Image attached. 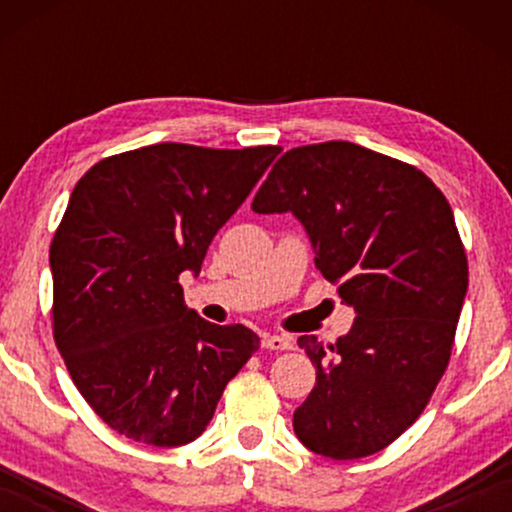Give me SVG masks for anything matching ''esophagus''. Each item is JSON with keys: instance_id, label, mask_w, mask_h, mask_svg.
Wrapping results in <instances>:
<instances>
[{"instance_id": "esophagus-1", "label": "esophagus", "mask_w": 512, "mask_h": 512, "mask_svg": "<svg viewBox=\"0 0 512 512\" xmlns=\"http://www.w3.org/2000/svg\"><path fill=\"white\" fill-rule=\"evenodd\" d=\"M262 346L272 351H286L293 349V339L286 334H262Z\"/></svg>"}]
</instances>
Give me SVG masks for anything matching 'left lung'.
Instances as JSON below:
<instances>
[{
    "label": "left lung",
    "mask_w": 512,
    "mask_h": 512,
    "mask_svg": "<svg viewBox=\"0 0 512 512\" xmlns=\"http://www.w3.org/2000/svg\"><path fill=\"white\" fill-rule=\"evenodd\" d=\"M252 211H291L356 313L330 346L298 337L317 373L293 431L332 460L380 452L419 419L450 361L469 269L448 199L409 163L325 142L286 151Z\"/></svg>",
    "instance_id": "1"
}]
</instances>
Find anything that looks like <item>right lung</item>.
<instances>
[{
    "label": "right lung",
    "instance_id": "add662e5",
    "mask_svg": "<svg viewBox=\"0 0 512 512\" xmlns=\"http://www.w3.org/2000/svg\"><path fill=\"white\" fill-rule=\"evenodd\" d=\"M279 146L151 144L76 182L50 245L52 330L74 385L120 436L178 448L204 433L260 337L182 298L209 243Z\"/></svg>",
    "mask_w": 512,
    "mask_h": 512
}]
</instances>
